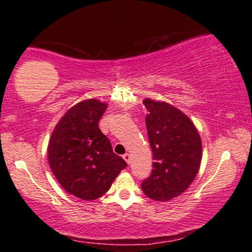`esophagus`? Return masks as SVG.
<instances>
[{
	"instance_id": "esophagus-1",
	"label": "esophagus",
	"mask_w": 252,
	"mask_h": 252,
	"mask_svg": "<svg viewBox=\"0 0 252 252\" xmlns=\"http://www.w3.org/2000/svg\"><path fill=\"white\" fill-rule=\"evenodd\" d=\"M123 159L126 161V163H130V154L129 153L123 154Z\"/></svg>"
}]
</instances>
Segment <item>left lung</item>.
<instances>
[{
  "label": "left lung",
  "instance_id": "1",
  "mask_svg": "<svg viewBox=\"0 0 252 252\" xmlns=\"http://www.w3.org/2000/svg\"><path fill=\"white\" fill-rule=\"evenodd\" d=\"M146 128L153 153V169L143 181L147 197L167 202L184 192L202 161V139L189 117L167 102L145 99Z\"/></svg>",
  "mask_w": 252,
  "mask_h": 252
}]
</instances>
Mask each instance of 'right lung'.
<instances>
[{"mask_svg": "<svg viewBox=\"0 0 252 252\" xmlns=\"http://www.w3.org/2000/svg\"><path fill=\"white\" fill-rule=\"evenodd\" d=\"M107 105L96 99L71 107L56 124L48 144V162L66 192L93 200L109 190L126 167L99 129Z\"/></svg>", "mask_w": 252, "mask_h": 252, "instance_id": "obj_1", "label": "right lung"}]
</instances>
